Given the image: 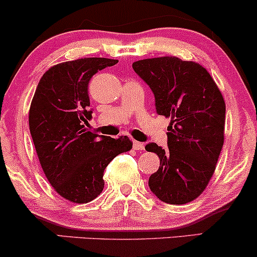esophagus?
Segmentation results:
<instances>
[{
  "label": "esophagus",
  "instance_id": "obj_1",
  "mask_svg": "<svg viewBox=\"0 0 257 257\" xmlns=\"http://www.w3.org/2000/svg\"><path fill=\"white\" fill-rule=\"evenodd\" d=\"M133 146H134L135 150H138V151H144L145 150V145L142 144V142L133 141Z\"/></svg>",
  "mask_w": 257,
  "mask_h": 257
}]
</instances>
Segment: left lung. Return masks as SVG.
Here are the masks:
<instances>
[{
	"mask_svg": "<svg viewBox=\"0 0 257 257\" xmlns=\"http://www.w3.org/2000/svg\"><path fill=\"white\" fill-rule=\"evenodd\" d=\"M133 68L152 89L157 113L171 119L168 147H145L160 159L150 189L163 202L184 205L203 193L214 174L224 145V98L196 62L164 56L137 61Z\"/></svg>",
	"mask_w": 257,
	"mask_h": 257,
	"instance_id": "1",
	"label": "left lung"
}]
</instances>
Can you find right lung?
<instances>
[{"label": "right lung", "instance_id": "right-lung-1", "mask_svg": "<svg viewBox=\"0 0 257 257\" xmlns=\"http://www.w3.org/2000/svg\"><path fill=\"white\" fill-rule=\"evenodd\" d=\"M117 62L86 57L58 63L39 80L31 103L30 132L39 163L55 191L70 202L100 195L105 168L133 147L126 137H100L87 128L89 80Z\"/></svg>", "mask_w": 257, "mask_h": 257}]
</instances>
